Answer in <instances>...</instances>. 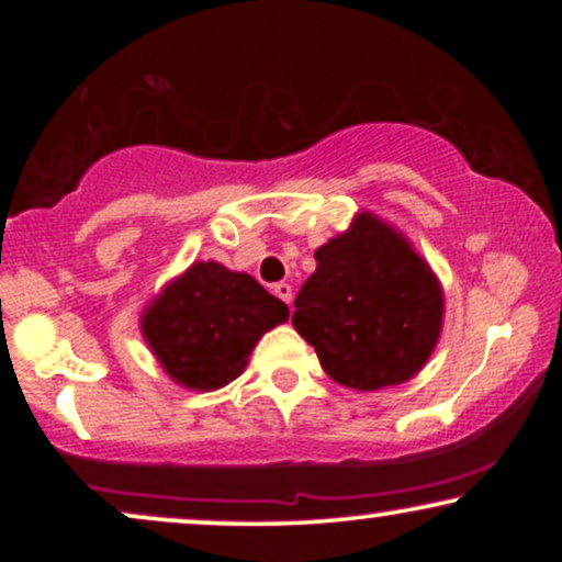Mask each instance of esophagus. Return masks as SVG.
<instances>
[{"label": "esophagus", "mask_w": 562, "mask_h": 562, "mask_svg": "<svg viewBox=\"0 0 562 562\" xmlns=\"http://www.w3.org/2000/svg\"><path fill=\"white\" fill-rule=\"evenodd\" d=\"M274 290V295L277 299H282L290 306V301H293V288L288 285V282H277V285L272 288Z\"/></svg>", "instance_id": "esophagus-1"}]
</instances>
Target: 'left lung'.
I'll list each match as a JSON object with an SVG mask.
<instances>
[{
	"mask_svg": "<svg viewBox=\"0 0 562 562\" xmlns=\"http://www.w3.org/2000/svg\"><path fill=\"white\" fill-rule=\"evenodd\" d=\"M314 259L317 272L295 295L293 327L322 370L353 391L415 378L441 335L443 293L409 240L362 211Z\"/></svg>",
	"mask_w": 562,
	"mask_h": 562,
	"instance_id": "obj_1",
	"label": "left lung"
}]
</instances>
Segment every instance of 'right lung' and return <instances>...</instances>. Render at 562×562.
Listing matches in <instances>:
<instances>
[{
  "mask_svg": "<svg viewBox=\"0 0 562 562\" xmlns=\"http://www.w3.org/2000/svg\"><path fill=\"white\" fill-rule=\"evenodd\" d=\"M288 314L250 274L198 261L160 290L139 327L173 383L216 391L240 375L261 335Z\"/></svg>",
  "mask_w": 562,
  "mask_h": 562,
  "instance_id": "1",
  "label": "right lung"
}]
</instances>
